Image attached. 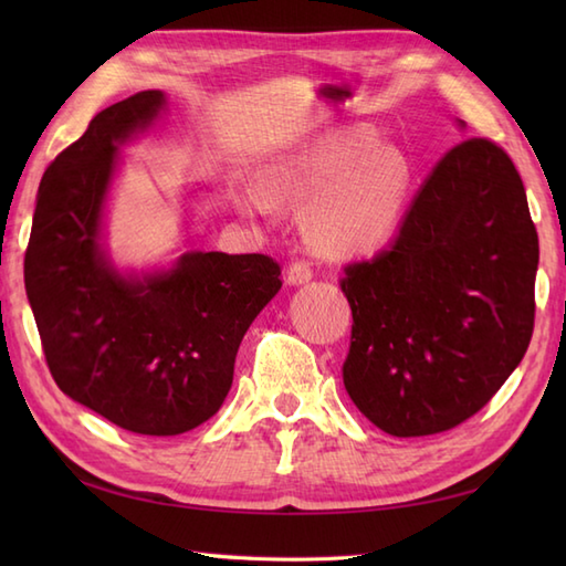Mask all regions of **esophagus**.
Returning a JSON list of instances; mask_svg holds the SVG:
<instances>
[{
    "label": "esophagus",
    "mask_w": 566,
    "mask_h": 566,
    "mask_svg": "<svg viewBox=\"0 0 566 566\" xmlns=\"http://www.w3.org/2000/svg\"><path fill=\"white\" fill-rule=\"evenodd\" d=\"M311 276H314V270H311L308 262L296 260L290 264V268H286V282H290L292 286L311 282Z\"/></svg>",
    "instance_id": "esophagus-1"
}]
</instances>
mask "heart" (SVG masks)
Returning a JSON list of instances; mask_svg holds the SVG:
<instances>
[{
  "label": "heart",
  "instance_id": "b5f03b06",
  "mask_svg": "<svg viewBox=\"0 0 566 566\" xmlns=\"http://www.w3.org/2000/svg\"><path fill=\"white\" fill-rule=\"evenodd\" d=\"M411 189V163L396 146H377L365 126L328 130L272 167L270 195L311 203L306 235L328 258H359L387 243ZM264 211L268 197L248 191Z\"/></svg>",
  "mask_w": 566,
  "mask_h": 566
}]
</instances>
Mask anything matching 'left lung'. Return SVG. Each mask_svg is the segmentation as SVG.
I'll use <instances>...</instances> for the list:
<instances>
[{"instance_id":"obj_1","label":"left lung","mask_w":566,"mask_h":566,"mask_svg":"<svg viewBox=\"0 0 566 566\" xmlns=\"http://www.w3.org/2000/svg\"><path fill=\"white\" fill-rule=\"evenodd\" d=\"M537 260L509 155L486 138L444 153L391 248L345 268L353 403L396 438L436 436L484 408L531 345Z\"/></svg>"}]
</instances>
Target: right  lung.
I'll use <instances>...</instances> for the list:
<instances>
[{
  "label": "right lung",
  "mask_w": 566,
  "mask_h": 566,
  "mask_svg": "<svg viewBox=\"0 0 566 566\" xmlns=\"http://www.w3.org/2000/svg\"><path fill=\"white\" fill-rule=\"evenodd\" d=\"M138 92L92 118L41 179L23 282L60 391L138 436H179L219 411L240 340L282 290L268 255L189 250L118 272L102 243L118 148L165 109Z\"/></svg>",
  "instance_id": "obj_1"
}]
</instances>
